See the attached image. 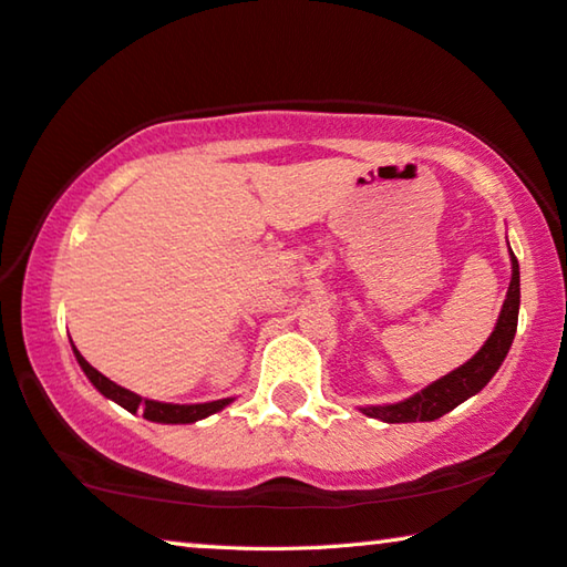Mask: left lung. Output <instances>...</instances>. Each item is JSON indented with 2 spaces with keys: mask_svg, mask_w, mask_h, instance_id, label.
<instances>
[{
  "mask_svg": "<svg viewBox=\"0 0 567 567\" xmlns=\"http://www.w3.org/2000/svg\"><path fill=\"white\" fill-rule=\"evenodd\" d=\"M509 262H512V280L507 287V298H505V305H502L497 326H494L487 343H484L464 365L454 368L452 373H446L439 381L429 383L426 389L413 393V396L396 403H383V406H363L361 413H365V416L371 419L385 421V424L434 421L460 406V403H464L466 399H472L474 393H480L484 385L492 381V375L499 371L502 363H505L509 346L517 332L519 265H517V257L512 255V249H509Z\"/></svg>",
  "mask_w": 567,
  "mask_h": 567,
  "instance_id": "8db88e82",
  "label": "left lung"
}]
</instances>
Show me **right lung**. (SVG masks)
<instances>
[{
  "instance_id": "obj_1",
  "label": "right lung",
  "mask_w": 567,
  "mask_h": 567,
  "mask_svg": "<svg viewBox=\"0 0 567 567\" xmlns=\"http://www.w3.org/2000/svg\"><path fill=\"white\" fill-rule=\"evenodd\" d=\"M73 353L78 358L80 368L85 371L87 381L93 383L105 399L115 401L118 406H123L131 413L143 411V419L156 421V424H194V421L212 416V413L221 411L224 406H229V403L235 401V399H219V401H209V403H164V401H154V399H143V396H138V393H133L128 389H123V385L113 383L111 379H105L101 371H95V368L90 365L83 355H80V350L75 346H73Z\"/></svg>"
}]
</instances>
